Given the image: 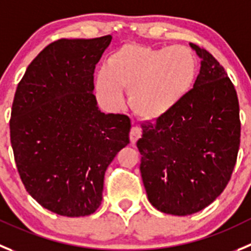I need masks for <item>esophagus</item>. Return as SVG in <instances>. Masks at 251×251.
<instances>
[{"label":"esophagus","instance_id":"1","mask_svg":"<svg viewBox=\"0 0 251 251\" xmlns=\"http://www.w3.org/2000/svg\"><path fill=\"white\" fill-rule=\"evenodd\" d=\"M141 128L137 127V126H133L132 128H131L130 131V141L131 144H135V142L137 141V140L141 137Z\"/></svg>","mask_w":251,"mask_h":251}]
</instances>
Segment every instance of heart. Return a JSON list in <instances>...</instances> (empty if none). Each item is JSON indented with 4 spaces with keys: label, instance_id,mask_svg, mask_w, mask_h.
Returning a JSON list of instances; mask_svg holds the SVG:
<instances>
[{
    "label": "heart",
    "instance_id": "1",
    "mask_svg": "<svg viewBox=\"0 0 251 251\" xmlns=\"http://www.w3.org/2000/svg\"><path fill=\"white\" fill-rule=\"evenodd\" d=\"M198 74V60L183 46L153 48L126 43L112 51L97 75L95 89L109 106L123 102L142 120H158L178 106L189 94Z\"/></svg>",
    "mask_w": 251,
    "mask_h": 251
}]
</instances>
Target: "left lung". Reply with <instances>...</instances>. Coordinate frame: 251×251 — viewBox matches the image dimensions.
Returning <instances> with one entry per match:
<instances>
[{
  "label": "left lung",
  "mask_w": 251,
  "mask_h": 251,
  "mask_svg": "<svg viewBox=\"0 0 251 251\" xmlns=\"http://www.w3.org/2000/svg\"><path fill=\"white\" fill-rule=\"evenodd\" d=\"M193 89L173 111L142 125L137 141L147 198L166 214L189 215L228 184L240 145L239 101L224 68L204 48Z\"/></svg>",
  "instance_id": "left-lung-1"
}]
</instances>
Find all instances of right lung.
<instances>
[{"label": "right lung", "instance_id": "add662e5", "mask_svg": "<svg viewBox=\"0 0 251 251\" xmlns=\"http://www.w3.org/2000/svg\"><path fill=\"white\" fill-rule=\"evenodd\" d=\"M111 38L53 42L16 90L9 132L18 173L28 193L59 215L99 208L105 171L130 142L128 116L101 112L93 94L94 69Z\"/></svg>", "mask_w": 251, "mask_h": 251}]
</instances>
